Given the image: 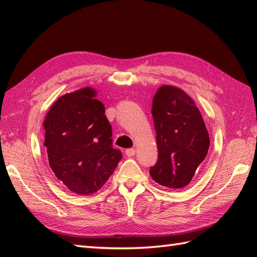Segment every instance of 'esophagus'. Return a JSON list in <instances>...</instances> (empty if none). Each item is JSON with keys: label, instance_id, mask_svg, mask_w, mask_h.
Listing matches in <instances>:
<instances>
[{"label": "esophagus", "instance_id": "1", "mask_svg": "<svg viewBox=\"0 0 257 257\" xmlns=\"http://www.w3.org/2000/svg\"><path fill=\"white\" fill-rule=\"evenodd\" d=\"M136 154V149H127L126 150V156L127 157H134Z\"/></svg>", "mask_w": 257, "mask_h": 257}]
</instances>
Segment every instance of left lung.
Here are the masks:
<instances>
[{
  "mask_svg": "<svg viewBox=\"0 0 257 257\" xmlns=\"http://www.w3.org/2000/svg\"><path fill=\"white\" fill-rule=\"evenodd\" d=\"M152 116L159 157L150 175L164 187L181 189L190 183L208 153L210 140L205 121L193 98L172 85L158 88Z\"/></svg>",
  "mask_w": 257,
  "mask_h": 257,
  "instance_id": "obj_1",
  "label": "left lung"
}]
</instances>
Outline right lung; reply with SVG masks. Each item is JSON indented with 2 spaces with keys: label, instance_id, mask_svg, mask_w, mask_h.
<instances>
[{
  "label": "right lung",
  "instance_id": "add662e5",
  "mask_svg": "<svg viewBox=\"0 0 257 257\" xmlns=\"http://www.w3.org/2000/svg\"><path fill=\"white\" fill-rule=\"evenodd\" d=\"M96 91L83 87L59 97L48 110L45 143L51 170L71 192L96 193L121 159Z\"/></svg>",
  "mask_w": 257,
  "mask_h": 257
}]
</instances>
